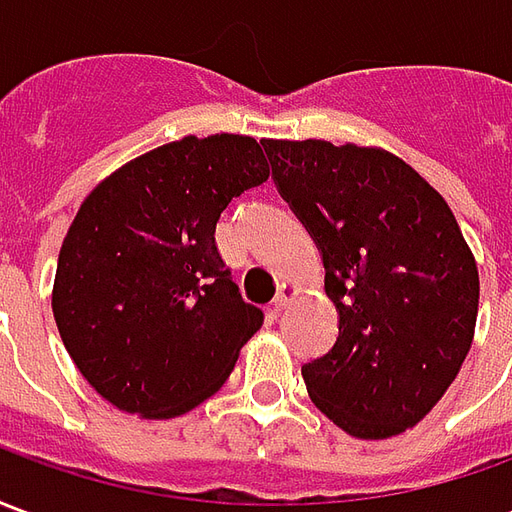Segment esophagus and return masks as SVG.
Segmentation results:
<instances>
[{
    "instance_id": "esophagus-1",
    "label": "esophagus",
    "mask_w": 512,
    "mask_h": 512,
    "mask_svg": "<svg viewBox=\"0 0 512 512\" xmlns=\"http://www.w3.org/2000/svg\"><path fill=\"white\" fill-rule=\"evenodd\" d=\"M293 299V285H288V282H282L277 290V296H274V301H271V315H279V312L288 307V301Z\"/></svg>"
}]
</instances>
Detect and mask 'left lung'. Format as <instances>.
Listing matches in <instances>:
<instances>
[{
	"label": "left lung",
	"instance_id": "left-lung-1",
	"mask_svg": "<svg viewBox=\"0 0 512 512\" xmlns=\"http://www.w3.org/2000/svg\"><path fill=\"white\" fill-rule=\"evenodd\" d=\"M260 145L337 307L334 345L301 365L307 392L356 439L414 428L458 376L477 321V266L450 205L386 150Z\"/></svg>",
	"mask_w": 512,
	"mask_h": 512
}]
</instances>
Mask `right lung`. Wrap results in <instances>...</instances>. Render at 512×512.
Masks as SVG:
<instances>
[{
  "mask_svg": "<svg viewBox=\"0 0 512 512\" xmlns=\"http://www.w3.org/2000/svg\"><path fill=\"white\" fill-rule=\"evenodd\" d=\"M266 180L252 136H186L82 202L51 307L79 373L112 406L169 419L227 381L263 310L241 299L213 233L233 197Z\"/></svg>",
  "mask_w": 512,
  "mask_h": 512,
  "instance_id": "obj_1",
  "label": "right lung"
}]
</instances>
